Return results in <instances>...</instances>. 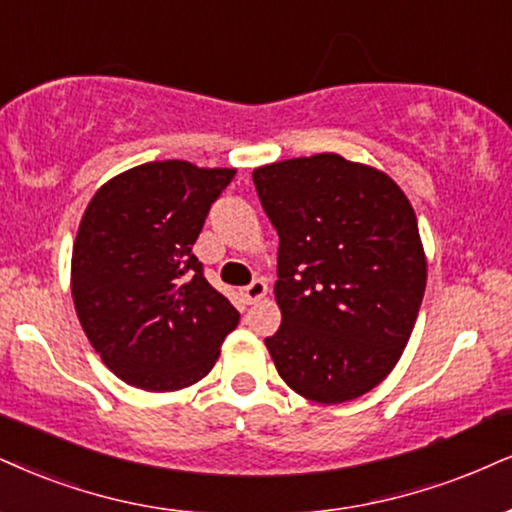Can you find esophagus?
I'll use <instances>...</instances> for the list:
<instances>
[{"label":"esophagus","mask_w":512,"mask_h":512,"mask_svg":"<svg viewBox=\"0 0 512 512\" xmlns=\"http://www.w3.org/2000/svg\"><path fill=\"white\" fill-rule=\"evenodd\" d=\"M242 294H244L246 304H256V301H261L263 296L268 294V282L266 280H254L249 287L242 289Z\"/></svg>","instance_id":"obj_1"}]
</instances>
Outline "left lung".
Segmentation results:
<instances>
[{
    "label": "left lung",
    "instance_id": "8db88e82",
    "mask_svg": "<svg viewBox=\"0 0 512 512\" xmlns=\"http://www.w3.org/2000/svg\"><path fill=\"white\" fill-rule=\"evenodd\" d=\"M254 185L280 235L266 346L287 387L344 403L399 363L427 285L413 206L384 170L339 154L275 161Z\"/></svg>",
    "mask_w": 512,
    "mask_h": 512
}]
</instances>
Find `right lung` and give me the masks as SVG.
Listing matches in <instances>:
<instances>
[{"label":"right lung","instance_id":"add662e5","mask_svg":"<svg viewBox=\"0 0 512 512\" xmlns=\"http://www.w3.org/2000/svg\"><path fill=\"white\" fill-rule=\"evenodd\" d=\"M235 168L151 161L104 182L71 258L75 313L106 368L130 387L178 391L211 372L239 313L192 254Z\"/></svg>","mask_w":512,"mask_h":512}]
</instances>
